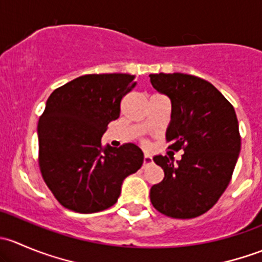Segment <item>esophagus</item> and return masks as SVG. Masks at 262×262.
I'll return each mask as SVG.
<instances>
[{
    "label": "esophagus",
    "mask_w": 262,
    "mask_h": 262,
    "mask_svg": "<svg viewBox=\"0 0 262 262\" xmlns=\"http://www.w3.org/2000/svg\"><path fill=\"white\" fill-rule=\"evenodd\" d=\"M152 156L148 155V153H144V157H143V166L146 165H149V163H152Z\"/></svg>",
    "instance_id": "esophagus-1"
}]
</instances>
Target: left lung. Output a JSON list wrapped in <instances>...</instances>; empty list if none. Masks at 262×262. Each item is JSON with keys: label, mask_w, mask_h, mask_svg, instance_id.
Wrapping results in <instances>:
<instances>
[{"label": "left lung", "mask_w": 262, "mask_h": 262, "mask_svg": "<svg viewBox=\"0 0 262 262\" xmlns=\"http://www.w3.org/2000/svg\"><path fill=\"white\" fill-rule=\"evenodd\" d=\"M153 89L171 101L168 148L180 161L157 155L165 178L150 187L153 207L171 218L190 219L210 209L231 181L241 150L236 112L210 82L185 73L149 75Z\"/></svg>", "instance_id": "8db88e82"}]
</instances>
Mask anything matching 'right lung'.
I'll return each mask as SVG.
<instances>
[{
  "label": "right lung",
  "mask_w": 262,
  "mask_h": 262,
  "mask_svg": "<svg viewBox=\"0 0 262 262\" xmlns=\"http://www.w3.org/2000/svg\"><path fill=\"white\" fill-rule=\"evenodd\" d=\"M126 73L84 75L52 92L38 123L39 166L58 202L77 213H96L118 202L125 178L143 163L133 143L102 147L120 101L134 86Z\"/></svg>",
  "instance_id": "obj_1"
}]
</instances>
